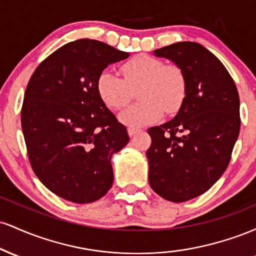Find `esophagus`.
<instances>
[{
    "mask_svg": "<svg viewBox=\"0 0 256 256\" xmlns=\"http://www.w3.org/2000/svg\"><path fill=\"white\" fill-rule=\"evenodd\" d=\"M138 131H140V128H128V134L130 137H134Z\"/></svg>",
    "mask_w": 256,
    "mask_h": 256,
    "instance_id": "obj_1",
    "label": "esophagus"
}]
</instances>
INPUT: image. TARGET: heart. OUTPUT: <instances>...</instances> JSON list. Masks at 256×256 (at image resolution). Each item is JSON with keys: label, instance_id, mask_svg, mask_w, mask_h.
Returning <instances> with one entry per match:
<instances>
[{"label": "heart", "instance_id": "1", "mask_svg": "<svg viewBox=\"0 0 256 256\" xmlns=\"http://www.w3.org/2000/svg\"><path fill=\"white\" fill-rule=\"evenodd\" d=\"M122 78L112 72H102L98 79V92L104 104L112 110H120L134 98L142 100L119 114V120L130 128L154 124L162 118L164 112L179 110L186 92L183 71L177 64H165L149 55L126 61L122 66Z\"/></svg>", "mask_w": 256, "mask_h": 256}]
</instances>
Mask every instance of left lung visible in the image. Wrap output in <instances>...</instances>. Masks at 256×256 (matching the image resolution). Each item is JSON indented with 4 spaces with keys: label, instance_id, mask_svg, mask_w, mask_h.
<instances>
[{
    "label": "left lung",
    "instance_id": "8db88e82",
    "mask_svg": "<svg viewBox=\"0 0 256 256\" xmlns=\"http://www.w3.org/2000/svg\"><path fill=\"white\" fill-rule=\"evenodd\" d=\"M182 70L186 92L177 116L148 130L149 184L171 202L207 192L225 172L240 134V96L230 73L201 44L178 42L154 50Z\"/></svg>",
    "mask_w": 256,
    "mask_h": 256
}]
</instances>
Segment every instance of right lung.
<instances>
[{
    "mask_svg": "<svg viewBox=\"0 0 256 256\" xmlns=\"http://www.w3.org/2000/svg\"><path fill=\"white\" fill-rule=\"evenodd\" d=\"M128 55L100 40L70 42L40 64L26 86L22 128L32 170L67 201H98L113 184L112 155L128 134L96 84L108 64Z\"/></svg>",
    "mask_w": 256,
    "mask_h": 256,
    "instance_id": "obj_1",
    "label": "right lung"
}]
</instances>
